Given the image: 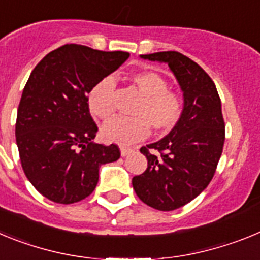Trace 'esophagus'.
<instances>
[{
  "label": "esophagus",
  "mask_w": 260,
  "mask_h": 260,
  "mask_svg": "<svg viewBox=\"0 0 260 260\" xmlns=\"http://www.w3.org/2000/svg\"><path fill=\"white\" fill-rule=\"evenodd\" d=\"M119 151H121V156H126V155H128L130 152H133V148H130V147L121 146L119 147Z\"/></svg>",
  "instance_id": "esophagus-1"
}]
</instances>
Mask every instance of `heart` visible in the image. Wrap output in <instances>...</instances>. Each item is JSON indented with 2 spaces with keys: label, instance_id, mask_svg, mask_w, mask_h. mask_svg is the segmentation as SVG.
<instances>
[{
  "label": "heart",
  "instance_id": "obj_1",
  "mask_svg": "<svg viewBox=\"0 0 260 260\" xmlns=\"http://www.w3.org/2000/svg\"><path fill=\"white\" fill-rule=\"evenodd\" d=\"M130 82L142 95L134 109L133 118L109 119L102 127L105 142L130 144L142 141L150 134L151 126L156 133H168L178 123L183 110L182 98L169 88L167 79L155 71H139ZM88 109L93 117L108 119L114 113V82L104 78L89 89Z\"/></svg>",
  "mask_w": 260,
  "mask_h": 260
}]
</instances>
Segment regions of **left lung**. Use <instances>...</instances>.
Here are the masks:
<instances>
[{
    "label": "left lung",
    "instance_id": "left-lung-1",
    "mask_svg": "<svg viewBox=\"0 0 260 260\" xmlns=\"http://www.w3.org/2000/svg\"><path fill=\"white\" fill-rule=\"evenodd\" d=\"M141 57L168 63L182 89L183 110L167 137L141 148L148 164L133 187L147 206L173 211L197 198L215 174L225 141L221 102L210 75L189 57L173 50Z\"/></svg>",
    "mask_w": 260,
    "mask_h": 260
}]
</instances>
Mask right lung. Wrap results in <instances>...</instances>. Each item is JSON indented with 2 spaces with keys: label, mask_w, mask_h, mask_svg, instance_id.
Returning <instances> with one entry per match:
<instances>
[{
  "label": "right lung",
  "mask_w": 260,
  "mask_h": 260,
  "mask_svg": "<svg viewBox=\"0 0 260 260\" xmlns=\"http://www.w3.org/2000/svg\"><path fill=\"white\" fill-rule=\"evenodd\" d=\"M128 56L66 44L32 70L18 107L15 138L23 172L49 201L71 204L87 198L100 167L121 156L116 144L92 142L98 126L87 95Z\"/></svg>",
  "instance_id": "1"
}]
</instances>
